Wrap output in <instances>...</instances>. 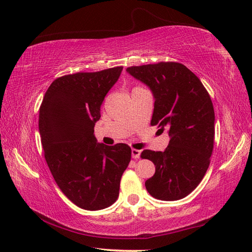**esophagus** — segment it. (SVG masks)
Segmentation results:
<instances>
[{
  "instance_id": "esophagus-1",
  "label": "esophagus",
  "mask_w": 252,
  "mask_h": 252,
  "mask_svg": "<svg viewBox=\"0 0 252 252\" xmlns=\"http://www.w3.org/2000/svg\"><path fill=\"white\" fill-rule=\"evenodd\" d=\"M131 153H132V158H133V159H135V160H138L140 158V155H141V151L136 150V149H132Z\"/></svg>"
}]
</instances>
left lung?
<instances>
[{
	"instance_id": "obj_1",
	"label": "left lung",
	"mask_w": 252,
	"mask_h": 252,
	"mask_svg": "<svg viewBox=\"0 0 252 252\" xmlns=\"http://www.w3.org/2000/svg\"><path fill=\"white\" fill-rule=\"evenodd\" d=\"M126 71L147 84L155 97L151 126L169 130L162 151L143 150L156 173L146 181L148 192L163 201L187 197L198 187L210 164L215 141V110L201 81L178 62L130 66Z\"/></svg>"
}]
</instances>
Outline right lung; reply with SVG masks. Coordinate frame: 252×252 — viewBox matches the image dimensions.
<instances>
[{"label": "right lung", "instance_id": "1", "mask_svg": "<svg viewBox=\"0 0 252 252\" xmlns=\"http://www.w3.org/2000/svg\"><path fill=\"white\" fill-rule=\"evenodd\" d=\"M122 69L58 78L40 106L39 130L46 163L62 192L84 210H101L117 201L121 177L131 160L127 144L105 146L93 134L102 102Z\"/></svg>", "mask_w": 252, "mask_h": 252}]
</instances>
